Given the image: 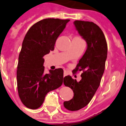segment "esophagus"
<instances>
[{"instance_id": "1", "label": "esophagus", "mask_w": 126, "mask_h": 126, "mask_svg": "<svg viewBox=\"0 0 126 126\" xmlns=\"http://www.w3.org/2000/svg\"><path fill=\"white\" fill-rule=\"evenodd\" d=\"M67 75H68V72L66 71H64V73H63V76H64V77H65V76H67Z\"/></svg>"}]
</instances>
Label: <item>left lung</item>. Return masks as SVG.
<instances>
[{
	"instance_id": "8db88e82",
	"label": "left lung",
	"mask_w": 126,
	"mask_h": 126,
	"mask_svg": "<svg viewBox=\"0 0 126 126\" xmlns=\"http://www.w3.org/2000/svg\"><path fill=\"white\" fill-rule=\"evenodd\" d=\"M79 33L87 43V49L79 60L74 73L82 71L79 82L69 75L63 79V83L73 90L71 100L63 103L70 111H77L84 108L91 102L97 91L105 69L108 46L103 32L93 22L75 20L74 22Z\"/></svg>"
}]
</instances>
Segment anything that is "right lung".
<instances>
[{"label": "right lung", "mask_w": 126, "mask_h": 126, "mask_svg": "<svg viewBox=\"0 0 126 126\" xmlns=\"http://www.w3.org/2000/svg\"><path fill=\"white\" fill-rule=\"evenodd\" d=\"M70 20L46 18L29 29L23 40L17 66V88L20 100L30 109H37L46 94L61 86V68L44 73V57L54 49L57 37Z\"/></svg>", "instance_id": "right-lung-1"}]
</instances>
